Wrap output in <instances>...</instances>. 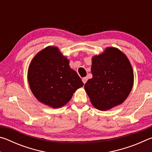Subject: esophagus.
<instances>
[{
  "label": "esophagus",
  "instance_id": "esophagus-1",
  "mask_svg": "<svg viewBox=\"0 0 152 152\" xmlns=\"http://www.w3.org/2000/svg\"><path fill=\"white\" fill-rule=\"evenodd\" d=\"M82 82H83L84 84H85L86 82V81L88 80V78H87V77H84V78H83L82 79Z\"/></svg>",
  "mask_w": 152,
  "mask_h": 152
}]
</instances>
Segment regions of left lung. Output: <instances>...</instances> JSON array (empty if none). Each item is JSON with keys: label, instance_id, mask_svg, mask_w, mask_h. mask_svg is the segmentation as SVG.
Returning <instances> with one entry per match:
<instances>
[{"label": "left lung", "instance_id": "left-lung-1", "mask_svg": "<svg viewBox=\"0 0 152 152\" xmlns=\"http://www.w3.org/2000/svg\"><path fill=\"white\" fill-rule=\"evenodd\" d=\"M92 78L84 85L93 106L107 110L122 104L132 91L134 75L127 56L119 49L107 48L92 59Z\"/></svg>", "mask_w": 152, "mask_h": 152}]
</instances>
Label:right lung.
<instances>
[{"label": "right lung", "mask_w": 152, "mask_h": 152, "mask_svg": "<svg viewBox=\"0 0 152 152\" xmlns=\"http://www.w3.org/2000/svg\"><path fill=\"white\" fill-rule=\"evenodd\" d=\"M27 79L36 99L53 109L68 103L74 92L84 85L70 68L69 60L54 46L44 48L33 58Z\"/></svg>", "instance_id": "add662e5"}]
</instances>
